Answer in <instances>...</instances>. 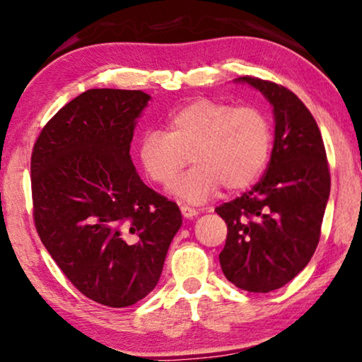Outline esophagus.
Instances as JSON below:
<instances>
[{
    "instance_id": "obj_1",
    "label": "esophagus",
    "mask_w": 362,
    "mask_h": 362,
    "mask_svg": "<svg viewBox=\"0 0 362 362\" xmlns=\"http://www.w3.org/2000/svg\"><path fill=\"white\" fill-rule=\"evenodd\" d=\"M180 212H182L183 217H187V219H193V217H197L199 214L198 209L190 208V206H187V204L180 206Z\"/></svg>"
}]
</instances>
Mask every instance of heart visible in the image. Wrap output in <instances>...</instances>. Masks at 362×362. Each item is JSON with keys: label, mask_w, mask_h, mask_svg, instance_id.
<instances>
[{"label": "heart", "mask_w": 362, "mask_h": 362, "mask_svg": "<svg viewBox=\"0 0 362 362\" xmlns=\"http://www.w3.org/2000/svg\"><path fill=\"white\" fill-rule=\"evenodd\" d=\"M272 150V127L266 114L251 106L198 98L168 117V132L146 129L139 141V159L154 183L168 187L182 202L203 203L221 185L240 192L253 185L266 169Z\"/></svg>", "instance_id": "b5f03b06"}]
</instances>
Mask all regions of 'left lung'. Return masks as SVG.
Masks as SVG:
<instances>
[{"label":"left lung","instance_id":"obj_1","mask_svg":"<svg viewBox=\"0 0 362 362\" xmlns=\"http://www.w3.org/2000/svg\"><path fill=\"white\" fill-rule=\"evenodd\" d=\"M274 107L275 139L262 179L216 212L227 223L219 261L228 282L269 293L295 279L311 261L330 194L322 135L313 114L288 88L240 77Z\"/></svg>","mask_w":362,"mask_h":362}]
</instances>
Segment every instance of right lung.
<instances>
[{
	"mask_svg": "<svg viewBox=\"0 0 362 362\" xmlns=\"http://www.w3.org/2000/svg\"><path fill=\"white\" fill-rule=\"evenodd\" d=\"M151 96L93 88L61 107L33 145L32 202L40 240L72 285L109 308L158 285L179 206L146 187L130 158Z\"/></svg>",
	"mask_w": 362,
	"mask_h": 362,
	"instance_id": "obj_1",
	"label": "right lung"
}]
</instances>
